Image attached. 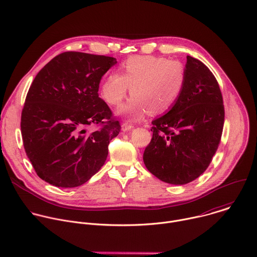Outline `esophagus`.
Segmentation results:
<instances>
[{"label": "esophagus", "instance_id": "1", "mask_svg": "<svg viewBox=\"0 0 257 257\" xmlns=\"http://www.w3.org/2000/svg\"><path fill=\"white\" fill-rule=\"evenodd\" d=\"M133 128H134V126L131 125V124H129L128 122H124V123L122 124V126H121V129H122V131H124V132L131 131Z\"/></svg>", "mask_w": 257, "mask_h": 257}]
</instances>
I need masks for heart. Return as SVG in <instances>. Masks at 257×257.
Masks as SVG:
<instances>
[{"instance_id":"obj_1","label":"heart","mask_w":257,"mask_h":257,"mask_svg":"<svg viewBox=\"0 0 257 257\" xmlns=\"http://www.w3.org/2000/svg\"><path fill=\"white\" fill-rule=\"evenodd\" d=\"M186 67L179 60L153 55L132 56L112 73L101 87L102 98L111 106H118L130 93L133 96L118 114L140 120L149 110L153 114L172 108L181 97L186 84Z\"/></svg>"}]
</instances>
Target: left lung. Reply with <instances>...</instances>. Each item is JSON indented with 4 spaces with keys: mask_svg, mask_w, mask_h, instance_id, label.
Returning <instances> with one entry per match:
<instances>
[{
    "mask_svg": "<svg viewBox=\"0 0 257 257\" xmlns=\"http://www.w3.org/2000/svg\"><path fill=\"white\" fill-rule=\"evenodd\" d=\"M184 91L169 111L153 120L152 139L143 153L146 168L160 181L186 185L212 161L224 126V105L211 70L190 55Z\"/></svg>",
    "mask_w": 257,
    "mask_h": 257,
    "instance_id": "left-lung-1",
    "label": "left lung"
}]
</instances>
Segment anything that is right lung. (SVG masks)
I'll return each instance as SVG.
<instances>
[{
  "mask_svg": "<svg viewBox=\"0 0 257 257\" xmlns=\"http://www.w3.org/2000/svg\"><path fill=\"white\" fill-rule=\"evenodd\" d=\"M116 63L110 56L67 51L35 76L22 110L21 133L41 180L58 188H75L104 165L108 145L121 126L111 119L112 112L98 92L102 76ZM93 124L102 127L88 134Z\"/></svg>",
  "mask_w": 257,
  "mask_h": 257,
  "instance_id": "right-lung-1",
  "label": "right lung"
}]
</instances>
